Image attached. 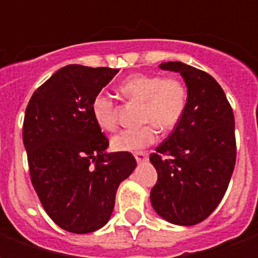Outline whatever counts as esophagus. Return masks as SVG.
<instances>
[{
  "instance_id": "esophagus-1",
  "label": "esophagus",
  "mask_w": 258,
  "mask_h": 258,
  "mask_svg": "<svg viewBox=\"0 0 258 258\" xmlns=\"http://www.w3.org/2000/svg\"><path fill=\"white\" fill-rule=\"evenodd\" d=\"M134 156L135 160L138 163H144L148 160V153H146V152H135Z\"/></svg>"
}]
</instances>
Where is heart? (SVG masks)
Listing matches in <instances>:
<instances>
[{
    "label": "heart",
    "instance_id": "obj_1",
    "mask_svg": "<svg viewBox=\"0 0 258 258\" xmlns=\"http://www.w3.org/2000/svg\"><path fill=\"white\" fill-rule=\"evenodd\" d=\"M125 98L140 102L141 127L124 130L112 140L118 152L141 151L152 145L159 137V128L170 131L184 117L188 107V87L178 77H163L162 74L137 73L128 76L118 85ZM91 112L96 124L106 131L117 127L116 107L109 95L99 92L91 102Z\"/></svg>",
    "mask_w": 258,
    "mask_h": 258
}]
</instances>
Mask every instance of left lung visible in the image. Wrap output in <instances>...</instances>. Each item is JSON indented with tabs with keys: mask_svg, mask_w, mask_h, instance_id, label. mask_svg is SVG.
Listing matches in <instances>:
<instances>
[{
	"mask_svg": "<svg viewBox=\"0 0 258 258\" xmlns=\"http://www.w3.org/2000/svg\"><path fill=\"white\" fill-rule=\"evenodd\" d=\"M160 69L184 77L189 99L184 117L149 157L157 171L151 202L166 221L195 225L216 210L232 177L235 118L210 74L182 62H164Z\"/></svg>",
	"mask_w": 258,
	"mask_h": 258,
	"instance_id": "8db88e82",
	"label": "left lung"
}]
</instances>
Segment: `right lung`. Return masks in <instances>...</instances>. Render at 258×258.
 <instances>
[{
  "instance_id": "1",
  "label": "right lung",
  "mask_w": 258,
  "mask_h": 258,
  "mask_svg": "<svg viewBox=\"0 0 258 258\" xmlns=\"http://www.w3.org/2000/svg\"><path fill=\"white\" fill-rule=\"evenodd\" d=\"M117 69L68 64L38 87L26 107L23 144L31 184L52 221L94 232L112 216L118 185L134 171L130 152L106 153L109 141L91 102Z\"/></svg>"
}]
</instances>
